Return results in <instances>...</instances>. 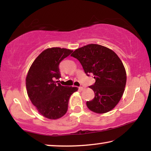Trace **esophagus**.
<instances>
[{"label": "esophagus", "mask_w": 151, "mask_h": 151, "mask_svg": "<svg viewBox=\"0 0 151 151\" xmlns=\"http://www.w3.org/2000/svg\"><path fill=\"white\" fill-rule=\"evenodd\" d=\"M78 89H79L80 90H83V89H85V87L83 86V85H81V86L78 87Z\"/></svg>", "instance_id": "1"}]
</instances>
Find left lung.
Returning <instances> with one entry per match:
<instances>
[{"instance_id":"1","label":"left lung","mask_w":151,"mask_h":151,"mask_svg":"<svg viewBox=\"0 0 151 151\" xmlns=\"http://www.w3.org/2000/svg\"><path fill=\"white\" fill-rule=\"evenodd\" d=\"M81 64L87 76L92 75L96 82L89 86L95 96L87 101V106L96 113L113 109L122 97L126 84V72L118 55L107 47L89 44L78 48L70 55Z\"/></svg>"}]
</instances>
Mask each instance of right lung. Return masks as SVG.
<instances>
[{"label": "right lung", "mask_w": 151, "mask_h": 151, "mask_svg": "<svg viewBox=\"0 0 151 151\" xmlns=\"http://www.w3.org/2000/svg\"><path fill=\"white\" fill-rule=\"evenodd\" d=\"M68 49H47L36 58L26 76L28 97L42 116L57 119L66 113L70 96L77 87L62 86L59 65L73 52Z\"/></svg>", "instance_id": "right-lung-1"}]
</instances>
